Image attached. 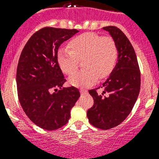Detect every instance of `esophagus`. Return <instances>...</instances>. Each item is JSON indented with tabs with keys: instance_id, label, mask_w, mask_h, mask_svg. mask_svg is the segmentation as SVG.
I'll use <instances>...</instances> for the list:
<instances>
[{
	"instance_id": "esophagus-1",
	"label": "esophagus",
	"mask_w": 159,
	"mask_h": 159,
	"mask_svg": "<svg viewBox=\"0 0 159 159\" xmlns=\"http://www.w3.org/2000/svg\"><path fill=\"white\" fill-rule=\"evenodd\" d=\"M88 91L86 89H80V93L81 94H84V93H87Z\"/></svg>"
}]
</instances>
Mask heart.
<instances>
[{
    "mask_svg": "<svg viewBox=\"0 0 159 159\" xmlns=\"http://www.w3.org/2000/svg\"><path fill=\"white\" fill-rule=\"evenodd\" d=\"M69 49H60L57 60L66 75H72L82 61L81 71L69 78V83L84 88L92 85L99 79L110 75L118 60V47L111 36H101L94 32H85L68 43Z\"/></svg>",
    "mask_w": 159,
    "mask_h": 159,
    "instance_id": "1",
    "label": "heart"
}]
</instances>
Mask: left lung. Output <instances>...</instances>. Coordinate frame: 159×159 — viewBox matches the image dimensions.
I'll list each match as a JSON object with an SVG mask.
<instances>
[{"label": "left lung", "instance_id": "8db88e82", "mask_svg": "<svg viewBox=\"0 0 159 159\" xmlns=\"http://www.w3.org/2000/svg\"><path fill=\"white\" fill-rule=\"evenodd\" d=\"M103 29L110 32L117 44L118 62L100 87L89 90L94 104L87 116L94 127L107 130L124 121L132 111L139 94L141 75L134 49L126 35L116 26ZM98 89L103 90L101 95L97 92Z\"/></svg>", "mask_w": 159, "mask_h": 159}]
</instances>
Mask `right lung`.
I'll use <instances>...</instances> for the list:
<instances>
[{
    "label": "right lung",
    "mask_w": 159,
    "mask_h": 159,
    "mask_svg": "<svg viewBox=\"0 0 159 159\" xmlns=\"http://www.w3.org/2000/svg\"><path fill=\"white\" fill-rule=\"evenodd\" d=\"M78 32L43 28L29 38L20 57L16 69L20 103L31 121L44 130L64 126L80 96L75 87L62 88L66 79L57 60L60 44Z\"/></svg>",
    "instance_id": "obj_1"
}]
</instances>
